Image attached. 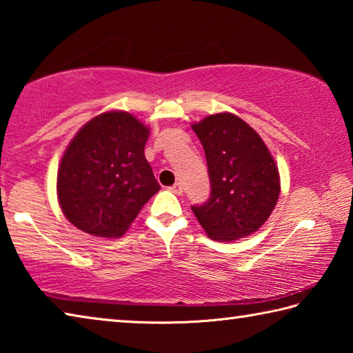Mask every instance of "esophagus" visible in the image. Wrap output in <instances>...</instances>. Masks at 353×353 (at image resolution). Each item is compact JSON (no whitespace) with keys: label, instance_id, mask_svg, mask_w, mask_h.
Returning a JSON list of instances; mask_svg holds the SVG:
<instances>
[{"label":"esophagus","instance_id":"34e87169","mask_svg":"<svg viewBox=\"0 0 353 353\" xmlns=\"http://www.w3.org/2000/svg\"><path fill=\"white\" fill-rule=\"evenodd\" d=\"M169 190H172L173 194H176V195H181L183 194V186H181V183H175L173 184L172 188H169Z\"/></svg>","mask_w":353,"mask_h":353}]
</instances>
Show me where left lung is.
<instances>
[{"label": "left lung", "mask_w": 353, "mask_h": 353, "mask_svg": "<svg viewBox=\"0 0 353 353\" xmlns=\"http://www.w3.org/2000/svg\"><path fill=\"white\" fill-rule=\"evenodd\" d=\"M205 148L211 196L190 206L212 240L230 242L256 232L279 199V170L261 136L231 113L192 125Z\"/></svg>", "instance_id": "8db88e82"}]
</instances>
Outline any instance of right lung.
Listing matches in <instances>:
<instances>
[{"label":"right lung","mask_w":353,"mask_h":353,"mask_svg":"<svg viewBox=\"0 0 353 353\" xmlns=\"http://www.w3.org/2000/svg\"><path fill=\"white\" fill-rule=\"evenodd\" d=\"M144 123L127 111H108L79 130L57 173L61 211L80 231L121 237L159 190L144 147Z\"/></svg>","instance_id":"1"}]
</instances>
